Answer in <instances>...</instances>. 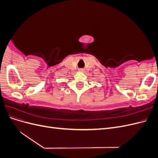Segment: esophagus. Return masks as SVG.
Returning a JSON list of instances; mask_svg holds the SVG:
<instances>
[{"instance_id": "1", "label": "esophagus", "mask_w": 158, "mask_h": 158, "mask_svg": "<svg viewBox=\"0 0 158 158\" xmlns=\"http://www.w3.org/2000/svg\"><path fill=\"white\" fill-rule=\"evenodd\" d=\"M79 71H80V72H83L84 70H83V69H79Z\"/></svg>"}]
</instances>
